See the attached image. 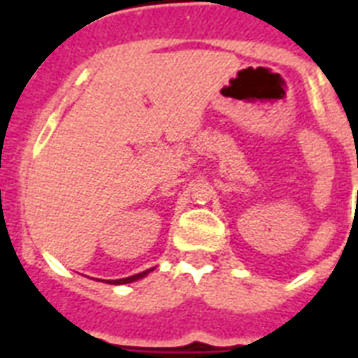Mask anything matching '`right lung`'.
I'll return each instance as SVG.
<instances>
[{
	"label": "right lung",
	"mask_w": 358,
	"mask_h": 358,
	"mask_svg": "<svg viewBox=\"0 0 358 358\" xmlns=\"http://www.w3.org/2000/svg\"><path fill=\"white\" fill-rule=\"evenodd\" d=\"M152 269H146L143 273H137V275H131V277H126V278H117V280H109V284H128V282H134V280H139V278L146 277Z\"/></svg>",
	"instance_id": "obj_1"
}]
</instances>
